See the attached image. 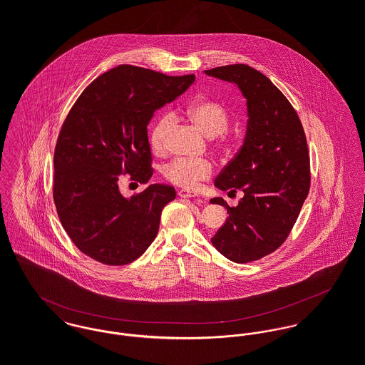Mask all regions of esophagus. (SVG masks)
<instances>
[{"label":"esophagus","mask_w":365,"mask_h":365,"mask_svg":"<svg viewBox=\"0 0 365 365\" xmlns=\"http://www.w3.org/2000/svg\"><path fill=\"white\" fill-rule=\"evenodd\" d=\"M178 195L181 198H191V197H198V194L195 191H191V190H187V188H182L178 191Z\"/></svg>","instance_id":"1"}]
</instances>
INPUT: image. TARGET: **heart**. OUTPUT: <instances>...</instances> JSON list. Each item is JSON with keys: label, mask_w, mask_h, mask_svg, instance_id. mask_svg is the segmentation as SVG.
<instances>
[{"label": "heart", "mask_w": 365, "mask_h": 365, "mask_svg": "<svg viewBox=\"0 0 365 365\" xmlns=\"http://www.w3.org/2000/svg\"><path fill=\"white\" fill-rule=\"evenodd\" d=\"M191 120L209 138L225 133L229 128V113L223 105L212 100H200L187 109ZM174 123V115L165 112L160 115L150 129L149 143L152 150L160 155L164 152L165 138ZM212 164L208 160H188L175 158L163 168L164 178L178 187L194 188L200 181H204L212 175Z\"/></svg>", "instance_id": "heart-1"}]
</instances>
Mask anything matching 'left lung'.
I'll list each match as a JSON object with an SVG mask.
<instances>
[{
    "label": "left lung",
    "mask_w": 365,
    "mask_h": 365,
    "mask_svg": "<svg viewBox=\"0 0 365 365\" xmlns=\"http://www.w3.org/2000/svg\"><path fill=\"white\" fill-rule=\"evenodd\" d=\"M205 73L237 84L249 113L243 146L215 180L219 190H242L245 197L237 207L210 201L229 215L210 242L235 262L260 260L287 240L309 194L307 136L294 106L256 68L229 64Z\"/></svg>",
    "instance_id": "8db88e82"
}]
</instances>
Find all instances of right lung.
<instances>
[{
    "mask_svg": "<svg viewBox=\"0 0 365 365\" xmlns=\"http://www.w3.org/2000/svg\"><path fill=\"white\" fill-rule=\"evenodd\" d=\"M194 80L122 64L87 86L67 113L53 157V201L71 242L93 260L129 264L156 239L174 187L153 184L126 200L118 184L125 174L150 180L148 125Z\"/></svg>",
    "mask_w": 365,
    "mask_h": 365,
    "instance_id": "add662e5",
    "label": "right lung"
}]
</instances>
